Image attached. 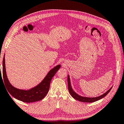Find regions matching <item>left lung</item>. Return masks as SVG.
<instances>
[{
	"label": "left lung",
	"instance_id": "obj_1",
	"mask_svg": "<svg viewBox=\"0 0 124 124\" xmlns=\"http://www.w3.org/2000/svg\"><path fill=\"white\" fill-rule=\"evenodd\" d=\"M68 90L70 94V95L72 96V97L74 98V99L77 100L78 101H79L80 102H96L97 101L99 100L101 98H103L105 97L107 94L109 92V91L112 89V87H111L109 90H108L107 91L106 93H104V94H103L102 95L98 96V97H93V98H90V97H82V96H80L77 94L75 92L73 91L72 86L70 85V77L68 76Z\"/></svg>",
	"mask_w": 124,
	"mask_h": 124
}]
</instances>
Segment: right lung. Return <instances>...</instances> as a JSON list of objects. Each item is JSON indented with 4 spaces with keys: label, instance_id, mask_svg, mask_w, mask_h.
<instances>
[{
    "label": "right lung",
    "instance_id": "obj_1",
    "mask_svg": "<svg viewBox=\"0 0 124 124\" xmlns=\"http://www.w3.org/2000/svg\"><path fill=\"white\" fill-rule=\"evenodd\" d=\"M61 67V65H58L51 70L48 73L44 79L37 86L29 90H19L14 87L11 85L8 80L6 73L5 64V57L3 58V78L4 84L8 91L10 95L22 102L31 103L33 102L38 101L41 100L45 97L49 91L50 84L51 80L54 74L57 72ZM1 72V71H0ZM1 77V74H0V78ZM2 78V77H1Z\"/></svg>",
    "mask_w": 124,
    "mask_h": 124
}]
</instances>
